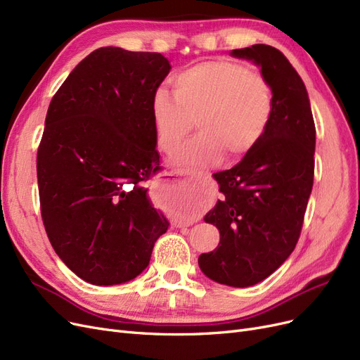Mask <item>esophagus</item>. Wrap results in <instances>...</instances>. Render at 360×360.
<instances>
[{
    "label": "esophagus",
    "mask_w": 360,
    "mask_h": 360,
    "mask_svg": "<svg viewBox=\"0 0 360 360\" xmlns=\"http://www.w3.org/2000/svg\"><path fill=\"white\" fill-rule=\"evenodd\" d=\"M173 175H176V176H184V178H193V176H195V172H193V170H190V169H176V170H173ZM176 226V224H175ZM176 227H184L182 224H178Z\"/></svg>",
    "instance_id": "obj_1"
}]
</instances>
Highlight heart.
<instances>
[{
  "instance_id": "obj_1",
  "label": "heart",
  "mask_w": 360,
  "mask_h": 360,
  "mask_svg": "<svg viewBox=\"0 0 360 360\" xmlns=\"http://www.w3.org/2000/svg\"><path fill=\"white\" fill-rule=\"evenodd\" d=\"M173 96L160 89L153 100L157 143L173 154L191 131L199 129L181 148L176 163L206 167L229 153L239 158L256 146L268 130L274 113V91L268 79L245 64L217 60L200 63L173 79Z\"/></svg>"
}]
</instances>
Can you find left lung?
Instances as JSON below:
<instances>
[{"label":"left lung","instance_id":"1","mask_svg":"<svg viewBox=\"0 0 360 360\" xmlns=\"http://www.w3.org/2000/svg\"><path fill=\"white\" fill-rule=\"evenodd\" d=\"M230 55L260 67L274 91V113L260 142L214 175L223 199L205 221L219 230V243L200 254L199 266L215 283L250 287L296 247L314 181L316 125L307 88L283 52L252 44Z\"/></svg>","mask_w":360,"mask_h":360}]
</instances>
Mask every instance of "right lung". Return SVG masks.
Here are the masks:
<instances>
[{"instance_id":"right-lung-1","label":"right lung","mask_w":360,"mask_h":360,"mask_svg":"<svg viewBox=\"0 0 360 360\" xmlns=\"http://www.w3.org/2000/svg\"><path fill=\"white\" fill-rule=\"evenodd\" d=\"M155 52L100 48L53 96L37 153L46 233L84 281H131L169 221L148 197L161 169L153 100L170 72Z\"/></svg>"}]
</instances>
